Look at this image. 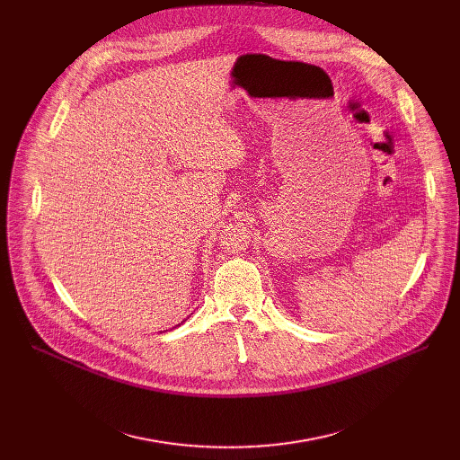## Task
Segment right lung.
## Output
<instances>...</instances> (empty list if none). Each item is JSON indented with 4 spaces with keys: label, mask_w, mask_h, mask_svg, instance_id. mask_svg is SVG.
I'll use <instances>...</instances> for the list:
<instances>
[{
    "label": "right lung",
    "mask_w": 460,
    "mask_h": 460,
    "mask_svg": "<svg viewBox=\"0 0 460 460\" xmlns=\"http://www.w3.org/2000/svg\"><path fill=\"white\" fill-rule=\"evenodd\" d=\"M181 323H183V322H181ZM178 325H180V323H178Z\"/></svg>",
    "instance_id": "obj_1"
}]
</instances>
